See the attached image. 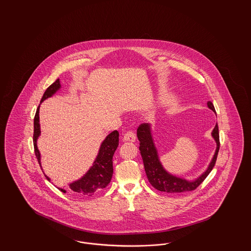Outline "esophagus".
<instances>
[{
	"label": "esophagus",
	"instance_id": "34e87169",
	"mask_svg": "<svg viewBox=\"0 0 251 251\" xmlns=\"http://www.w3.org/2000/svg\"><path fill=\"white\" fill-rule=\"evenodd\" d=\"M135 138H136V136L133 131H128L123 136V140L127 141V142H134Z\"/></svg>",
	"mask_w": 251,
	"mask_h": 251
}]
</instances>
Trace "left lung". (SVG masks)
<instances>
[{"label": "left lung", "mask_w": 251, "mask_h": 251, "mask_svg": "<svg viewBox=\"0 0 251 251\" xmlns=\"http://www.w3.org/2000/svg\"><path fill=\"white\" fill-rule=\"evenodd\" d=\"M207 105L211 110L215 112V106L212 103V101H208ZM212 136L216 143V149L215 155L213 157L211 163L209 164V167L199 178L194 180H188L172 175L164 168L159 159L158 151L151 133V125L148 123L141 124L137 129V137L140 142L139 151L143 159L146 175L151 184L157 190L167 193H182L195 190L203 180L206 179V177L212 171L213 167H215L220 147L217 123L215 124V128L212 131Z\"/></svg>", "instance_id": "8db88e82"}]
</instances>
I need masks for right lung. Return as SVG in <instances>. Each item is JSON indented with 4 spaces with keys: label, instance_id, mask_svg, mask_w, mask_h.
Listing matches in <instances>:
<instances>
[{
    "label": "right lung",
    "instance_id": "right-lung-1",
    "mask_svg": "<svg viewBox=\"0 0 251 251\" xmlns=\"http://www.w3.org/2000/svg\"><path fill=\"white\" fill-rule=\"evenodd\" d=\"M61 84L59 79H57L46 89L40 102H43L46 99L55 94L59 90ZM39 106L36 109V116L34 119V148L36 159L41 167V157L36 144L41 132L39 124ZM119 136L120 133L118 131H113L111 133H109L100 145L98 155L96 157L92 167L88 169V171L81 179L70 183V188L75 194L79 196L91 197L97 192H100L107 186L113 176V156L119 146ZM45 177L48 180H50L47 175H45ZM58 189L64 193L67 192L63 188Z\"/></svg>",
    "mask_w": 251,
    "mask_h": 251
}]
</instances>
